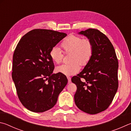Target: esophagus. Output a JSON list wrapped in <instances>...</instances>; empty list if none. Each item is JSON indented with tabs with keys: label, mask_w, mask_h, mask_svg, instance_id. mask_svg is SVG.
I'll return each instance as SVG.
<instances>
[{
	"label": "esophagus",
	"mask_w": 131,
	"mask_h": 131,
	"mask_svg": "<svg viewBox=\"0 0 131 131\" xmlns=\"http://www.w3.org/2000/svg\"><path fill=\"white\" fill-rule=\"evenodd\" d=\"M67 79H68V83H70L71 82V78L70 77H67Z\"/></svg>",
	"instance_id": "esophagus-1"
}]
</instances>
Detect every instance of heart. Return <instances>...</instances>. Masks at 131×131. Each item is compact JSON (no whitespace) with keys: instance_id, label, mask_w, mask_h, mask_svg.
Masks as SVG:
<instances>
[{"instance_id":"heart-1","label":"heart","mask_w":131,"mask_h":131,"mask_svg":"<svg viewBox=\"0 0 131 131\" xmlns=\"http://www.w3.org/2000/svg\"><path fill=\"white\" fill-rule=\"evenodd\" d=\"M61 48L65 53L71 52L70 63L63 64L56 68V71L65 75H74L78 72L81 65L86 66L92 57L93 43L88 38H82L76 35H70L61 43ZM59 48L53 47L50 50L49 56L56 64L63 61L64 54Z\"/></svg>"}]
</instances>
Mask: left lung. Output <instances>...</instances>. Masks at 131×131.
<instances>
[{
	"mask_svg": "<svg viewBox=\"0 0 131 131\" xmlns=\"http://www.w3.org/2000/svg\"><path fill=\"white\" fill-rule=\"evenodd\" d=\"M79 34L92 41L94 50L83 71L71 79L77 87L75 103L82 111L95 114L108 108L117 91L118 59L112 43L100 30L89 29Z\"/></svg>",
	"mask_w": 131,
	"mask_h": 131,
	"instance_id": "left-lung-1",
	"label": "left lung"
}]
</instances>
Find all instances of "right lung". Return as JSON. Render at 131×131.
<instances>
[{
    "mask_svg": "<svg viewBox=\"0 0 131 131\" xmlns=\"http://www.w3.org/2000/svg\"><path fill=\"white\" fill-rule=\"evenodd\" d=\"M67 34L34 29L22 37L13 54L12 78L22 104L41 113L52 108L67 84L66 75L52 74L54 64L50 50Z\"/></svg>",
    "mask_w": 131,
    "mask_h": 131,
    "instance_id": "add662e5",
    "label": "right lung"
}]
</instances>
